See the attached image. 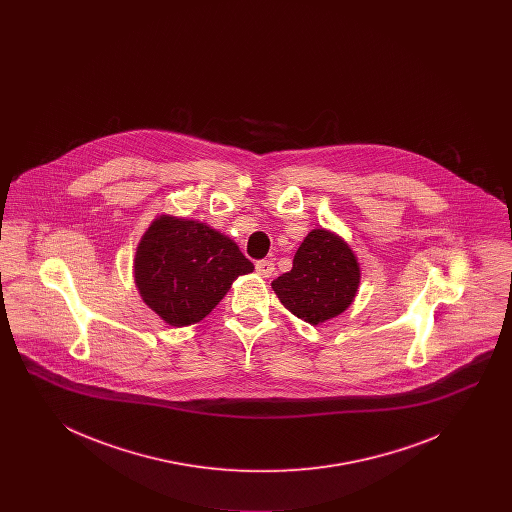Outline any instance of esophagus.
I'll use <instances>...</instances> for the list:
<instances>
[{
    "instance_id": "esophagus-1",
    "label": "esophagus",
    "mask_w": 512,
    "mask_h": 512,
    "mask_svg": "<svg viewBox=\"0 0 512 512\" xmlns=\"http://www.w3.org/2000/svg\"><path fill=\"white\" fill-rule=\"evenodd\" d=\"M255 270L259 272V276L270 278L274 274V263L272 261H257L255 263Z\"/></svg>"
}]
</instances>
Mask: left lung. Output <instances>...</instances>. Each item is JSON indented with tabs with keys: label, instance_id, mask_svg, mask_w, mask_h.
<instances>
[{
	"label": "left lung",
	"instance_id": "obj_1",
	"mask_svg": "<svg viewBox=\"0 0 512 512\" xmlns=\"http://www.w3.org/2000/svg\"><path fill=\"white\" fill-rule=\"evenodd\" d=\"M361 286V265L349 244L326 228L311 230L299 245L290 272L272 280L280 303L317 326L341 315Z\"/></svg>",
	"mask_w": 512,
	"mask_h": 512
}]
</instances>
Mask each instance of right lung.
Wrapping results in <instances>:
<instances>
[{"label": "right lung", "instance_id": "add662e5", "mask_svg": "<svg viewBox=\"0 0 512 512\" xmlns=\"http://www.w3.org/2000/svg\"><path fill=\"white\" fill-rule=\"evenodd\" d=\"M253 268L238 244L207 222L159 215L136 247L134 284L157 317L182 328L207 317Z\"/></svg>", "mask_w": 512, "mask_h": 512}]
</instances>
